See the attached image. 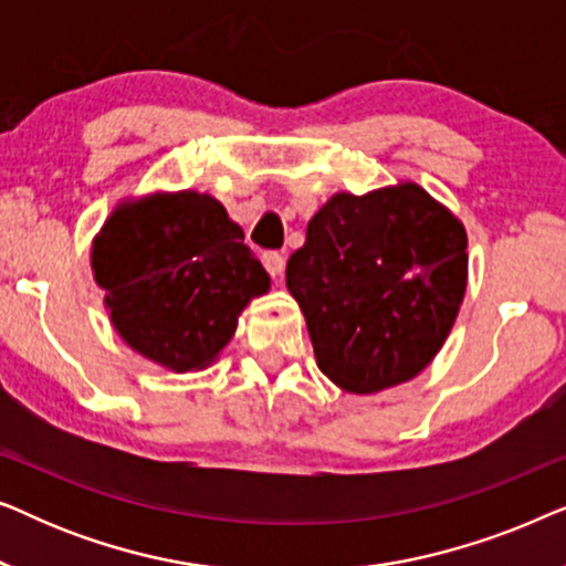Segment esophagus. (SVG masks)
I'll use <instances>...</instances> for the list:
<instances>
[{
	"instance_id": "esophagus-1",
	"label": "esophagus",
	"mask_w": 566,
	"mask_h": 566,
	"mask_svg": "<svg viewBox=\"0 0 566 566\" xmlns=\"http://www.w3.org/2000/svg\"><path fill=\"white\" fill-rule=\"evenodd\" d=\"M262 265H265V270L273 277H277L283 273V268H285V258L281 252H265L262 254Z\"/></svg>"
}]
</instances>
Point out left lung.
<instances>
[{"label":"left lung","mask_w":566,"mask_h":566,"mask_svg":"<svg viewBox=\"0 0 566 566\" xmlns=\"http://www.w3.org/2000/svg\"><path fill=\"white\" fill-rule=\"evenodd\" d=\"M467 244L459 216L417 182L335 192L285 268L322 374L350 394L422 374L463 304Z\"/></svg>","instance_id":"1"}]
</instances>
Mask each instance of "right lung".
I'll use <instances>...</instances> for the list:
<instances>
[{
    "label": "right lung",
    "mask_w": 566,
    "mask_h": 566,
    "mask_svg": "<svg viewBox=\"0 0 566 566\" xmlns=\"http://www.w3.org/2000/svg\"><path fill=\"white\" fill-rule=\"evenodd\" d=\"M90 265L123 343L172 374L213 366L239 314L270 291L242 227L198 190L120 200L92 239Z\"/></svg>",
    "instance_id": "add662e5"
}]
</instances>
